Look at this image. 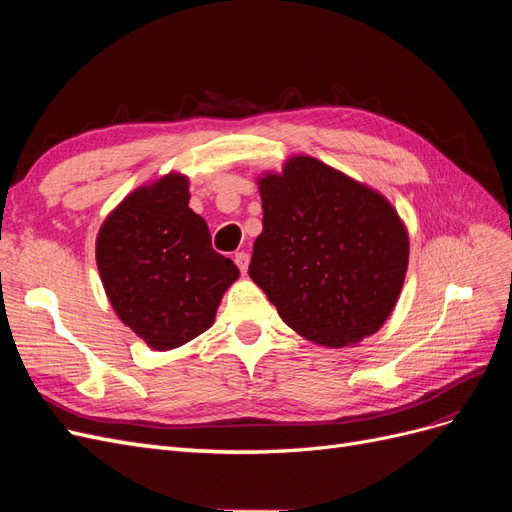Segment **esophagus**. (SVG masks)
<instances>
[{"label":"esophagus","mask_w":512,"mask_h":512,"mask_svg":"<svg viewBox=\"0 0 512 512\" xmlns=\"http://www.w3.org/2000/svg\"><path fill=\"white\" fill-rule=\"evenodd\" d=\"M235 262H237L239 271L245 273V271H247V265H250V256H247L245 252H237V254H235Z\"/></svg>","instance_id":"obj_1"}]
</instances>
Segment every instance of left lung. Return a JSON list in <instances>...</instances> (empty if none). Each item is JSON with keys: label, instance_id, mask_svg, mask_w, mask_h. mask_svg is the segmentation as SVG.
Masks as SVG:
<instances>
[{"label": "left lung", "instance_id": "8db88e82", "mask_svg": "<svg viewBox=\"0 0 512 512\" xmlns=\"http://www.w3.org/2000/svg\"><path fill=\"white\" fill-rule=\"evenodd\" d=\"M250 277L290 329L327 348L374 335L408 269V230L380 192L309 156L258 179Z\"/></svg>", "mask_w": 512, "mask_h": 512}]
</instances>
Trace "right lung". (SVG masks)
<instances>
[{
	"label": "right lung",
	"mask_w": 512,
	"mask_h": 512,
	"mask_svg": "<svg viewBox=\"0 0 512 512\" xmlns=\"http://www.w3.org/2000/svg\"><path fill=\"white\" fill-rule=\"evenodd\" d=\"M190 181L168 173L141 185L108 213L98 239L100 280L119 320L153 350L205 333L239 269L211 247L190 205Z\"/></svg>",
	"instance_id": "obj_1"
}]
</instances>
